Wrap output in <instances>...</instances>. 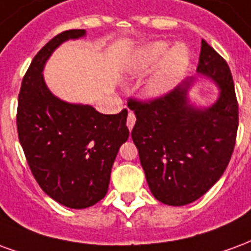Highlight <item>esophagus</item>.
<instances>
[{"instance_id":"obj_1","label":"esophagus","mask_w":251,"mask_h":251,"mask_svg":"<svg viewBox=\"0 0 251 251\" xmlns=\"http://www.w3.org/2000/svg\"><path fill=\"white\" fill-rule=\"evenodd\" d=\"M135 122H136V118H135V115H133V112H128V118H127V127L128 129L131 131L133 128V126H135Z\"/></svg>"}]
</instances>
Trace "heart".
Masks as SVG:
<instances>
[{"mask_svg":"<svg viewBox=\"0 0 251 251\" xmlns=\"http://www.w3.org/2000/svg\"><path fill=\"white\" fill-rule=\"evenodd\" d=\"M163 57L158 72L150 81V91L152 93H163L173 87L188 63L187 49L183 45H175L168 50L167 43L155 41L140 49L133 61V72L144 73L156 67Z\"/></svg>","mask_w":251,"mask_h":251,"instance_id":"1","label":"heart"}]
</instances>
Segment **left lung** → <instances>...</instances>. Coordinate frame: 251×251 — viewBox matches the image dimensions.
Returning a JSON list of instances; mask_svg holds the SVG:
<instances>
[{"label":"left lung","mask_w":251,"mask_h":251,"mask_svg":"<svg viewBox=\"0 0 251 251\" xmlns=\"http://www.w3.org/2000/svg\"><path fill=\"white\" fill-rule=\"evenodd\" d=\"M197 72L221 88L211 107L187 101L190 81L151 100L128 99L136 116L131 136L148 187L159 202L184 206L207 193L233 155L238 129V101L225 58L202 40Z\"/></svg>","instance_id":"left-lung-1"}]
</instances>
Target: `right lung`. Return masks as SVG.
Segmentation results:
<instances>
[{
    "mask_svg": "<svg viewBox=\"0 0 251 251\" xmlns=\"http://www.w3.org/2000/svg\"><path fill=\"white\" fill-rule=\"evenodd\" d=\"M84 29L58 33L29 65L18 93L17 131L36 182L56 202L85 208L105 197L120 146L127 142V109L103 115L91 105L69 104L53 96L43 77L45 61Z\"/></svg>",
    "mask_w": 251,
    "mask_h": 251,
    "instance_id": "add662e5",
    "label": "right lung"
}]
</instances>
